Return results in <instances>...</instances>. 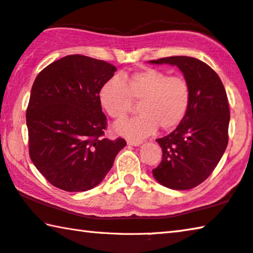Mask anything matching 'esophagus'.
<instances>
[{
  "instance_id": "34e87169",
  "label": "esophagus",
  "mask_w": 253,
  "mask_h": 253,
  "mask_svg": "<svg viewBox=\"0 0 253 253\" xmlns=\"http://www.w3.org/2000/svg\"><path fill=\"white\" fill-rule=\"evenodd\" d=\"M127 144L129 146H139L142 144V142L139 141H134V139H128L127 141Z\"/></svg>"
}]
</instances>
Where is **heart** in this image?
Masks as SVG:
<instances>
[{
    "instance_id": "b5f03b06",
    "label": "heart",
    "mask_w": 253,
    "mask_h": 253,
    "mask_svg": "<svg viewBox=\"0 0 253 253\" xmlns=\"http://www.w3.org/2000/svg\"><path fill=\"white\" fill-rule=\"evenodd\" d=\"M133 100H138L141 114L115 126L118 134L141 139L154 133L158 126L170 130L182 122L189 109L191 91L182 76H169L167 72L144 69L125 76H112L99 92L102 109L111 118L122 120L129 112Z\"/></svg>"
}]
</instances>
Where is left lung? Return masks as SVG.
I'll list each match as a JSON object with an SVG mask.
<instances>
[{"mask_svg":"<svg viewBox=\"0 0 253 253\" xmlns=\"http://www.w3.org/2000/svg\"><path fill=\"white\" fill-rule=\"evenodd\" d=\"M182 72L191 91L189 109L178 127L156 139L162 161L152 171L162 186L188 190L210 177L226 150L230 109L226 91L214 70L197 58L172 56L150 61Z\"/></svg>","mask_w":253,"mask_h":253,"instance_id":"left-lung-1","label":"left lung"}]
</instances>
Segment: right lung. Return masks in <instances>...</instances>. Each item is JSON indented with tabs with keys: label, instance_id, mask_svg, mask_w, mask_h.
<instances>
[{
	"label": "right lung",
	"instance_id": "add662e5",
	"mask_svg": "<svg viewBox=\"0 0 253 253\" xmlns=\"http://www.w3.org/2000/svg\"><path fill=\"white\" fill-rule=\"evenodd\" d=\"M117 69L69 55L37 75L27 109L31 161L59 189L86 191L102 181L126 141L103 138L107 118L99 92Z\"/></svg>",
	"mask_w": 253,
	"mask_h": 253
}]
</instances>
